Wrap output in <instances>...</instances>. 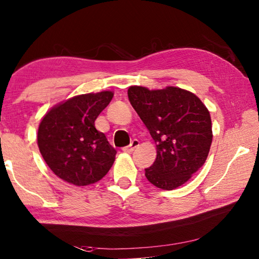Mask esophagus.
<instances>
[{
  "label": "esophagus",
  "instance_id": "obj_1",
  "mask_svg": "<svg viewBox=\"0 0 259 259\" xmlns=\"http://www.w3.org/2000/svg\"><path fill=\"white\" fill-rule=\"evenodd\" d=\"M138 147H140V141L134 140L133 142H131L130 145H128V147H125V148H123V151H124V152H133L135 149H137Z\"/></svg>",
  "mask_w": 259,
  "mask_h": 259
}]
</instances>
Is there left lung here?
I'll list each match as a JSON object with an SVG mask.
<instances>
[{
    "mask_svg": "<svg viewBox=\"0 0 259 259\" xmlns=\"http://www.w3.org/2000/svg\"><path fill=\"white\" fill-rule=\"evenodd\" d=\"M133 108L156 143L157 156L145 177L163 190H174L202 167L212 142L210 112L191 92L178 87L128 89Z\"/></svg>",
    "mask_w": 259,
    "mask_h": 259,
    "instance_id": "obj_1",
    "label": "left lung"
}]
</instances>
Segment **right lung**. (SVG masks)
<instances>
[{
	"label": "right lung",
	"mask_w": 259,
	"mask_h": 259,
	"mask_svg": "<svg viewBox=\"0 0 259 259\" xmlns=\"http://www.w3.org/2000/svg\"><path fill=\"white\" fill-rule=\"evenodd\" d=\"M114 93L82 94L68 98L43 116L37 145L43 159L58 178L83 187L102 180L115 162L116 150L95 121Z\"/></svg>",
	"instance_id": "1"
}]
</instances>
